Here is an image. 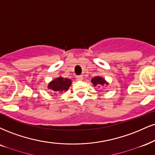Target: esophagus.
I'll list each match as a JSON object with an SVG mask.
<instances>
[{"label": "esophagus", "instance_id": "obj_1", "mask_svg": "<svg viewBox=\"0 0 155 155\" xmlns=\"http://www.w3.org/2000/svg\"><path fill=\"white\" fill-rule=\"evenodd\" d=\"M76 79L77 80H82L83 79V76H76Z\"/></svg>", "mask_w": 155, "mask_h": 155}]
</instances>
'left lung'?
Listing matches in <instances>:
<instances>
[{
	"mask_svg": "<svg viewBox=\"0 0 155 155\" xmlns=\"http://www.w3.org/2000/svg\"><path fill=\"white\" fill-rule=\"evenodd\" d=\"M92 83L94 85V87H100L101 86L103 85H107L108 83L105 81V79L100 77V76H95L93 79H92Z\"/></svg>",
	"mask_w": 155,
	"mask_h": 155,
	"instance_id": "obj_1",
	"label": "left lung"
}]
</instances>
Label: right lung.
<instances>
[{"label":"right lung","mask_w":155,"mask_h":155,"mask_svg":"<svg viewBox=\"0 0 155 155\" xmlns=\"http://www.w3.org/2000/svg\"><path fill=\"white\" fill-rule=\"evenodd\" d=\"M71 85V79L58 77L50 81L48 84V88L51 91H53V92L60 93L62 92H66Z\"/></svg>","instance_id":"right-lung-1"}]
</instances>
